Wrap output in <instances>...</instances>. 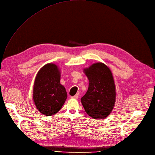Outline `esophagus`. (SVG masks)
<instances>
[{"label": "esophagus", "mask_w": 155, "mask_h": 155, "mask_svg": "<svg viewBox=\"0 0 155 155\" xmlns=\"http://www.w3.org/2000/svg\"><path fill=\"white\" fill-rule=\"evenodd\" d=\"M71 98H74V99H78V96L77 95H75V96H72L71 97Z\"/></svg>", "instance_id": "1"}]
</instances>
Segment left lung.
<instances>
[{"mask_svg": "<svg viewBox=\"0 0 155 155\" xmlns=\"http://www.w3.org/2000/svg\"><path fill=\"white\" fill-rule=\"evenodd\" d=\"M88 78V88L81 98L85 111L91 118L104 119L110 115L115 105V85L108 67L96 63L84 69Z\"/></svg>", "mask_w": 155, "mask_h": 155, "instance_id": "1", "label": "left lung"}]
</instances>
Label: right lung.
Segmentation results:
<instances>
[{
    "label": "right lung",
    "mask_w": 155,
    "mask_h": 155,
    "mask_svg": "<svg viewBox=\"0 0 155 155\" xmlns=\"http://www.w3.org/2000/svg\"><path fill=\"white\" fill-rule=\"evenodd\" d=\"M60 80V70L54 64L44 65L36 76L33 99L38 110L44 115L55 114L67 98L66 90Z\"/></svg>",
    "instance_id": "1"
}]
</instances>
